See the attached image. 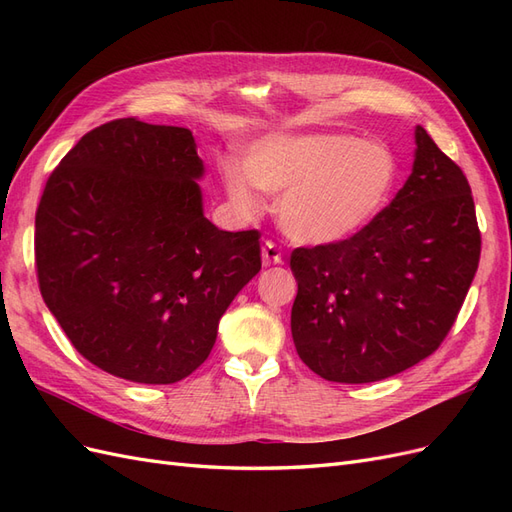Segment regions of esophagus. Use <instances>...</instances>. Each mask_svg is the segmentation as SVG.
I'll return each instance as SVG.
<instances>
[{
	"mask_svg": "<svg viewBox=\"0 0 512 512\" xmlns=\"http://www.w3.org/2000/svg\"><path fill=\"white\" fill-rule=\"evenodd\" d=\"M282 262V250L277 247L273 241H265L262 245V265L269 267V265H280Z\"/></svg>",
	"mask_w": 512,
	"mask_h": 512,
	"instance_id": "34e87169",
	"label": "esophagus"
}]
</instances>
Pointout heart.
<instances>
[{
	"instance_id": "1",
	"label": "heart",
	"mask_w": 512,
	"mask_h": 512,
	"mask_svg": "<svg viewBox=\"0 0 512 512\" xmlns=\"http://www.w3.org/2000/svg\"><path fill=\"white\" fill-rule=\"evenodd\" d=\"M397 175L389 147L352 134H273L250 147L245 168L222 166L228 200L239 215L260 213L258 188L282 194V228L309 245L359 235L389 205Z\"/></svg>"
}]
</instances>
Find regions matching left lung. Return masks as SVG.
I'll return each instance as SVG.
<instances>
[{"label":"left lung","mask_w":512,"mask_h":512,"mask_svg":"<svg viewBox=\"0 0 512 512\" xmlns=\"http://www.w3.org/2000/svg\"><path fill=\"white\" fill-rule=\"evenodd\" d=\"M414 164L378 218L346 241L297 247L290 329L301 361L324 380L391 378L438 350L480 258L463 170L416 126Z\"/></svg>","instance_id":"8db88e82"}]
</instances>
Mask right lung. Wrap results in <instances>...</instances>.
Here are the masks:
<instances>
[{
    "label": "right lung",
    "mask_w": 512,
    "mask_h": 512,
    "mask_svg": "<svg viewBox=\"0 0 512 512\" xmlns=\"http://www.w3.org/2000/svg\"><path fill=\"white\" fill-rule=\"evenodd\" d=\"M203 175L188 128L126 117L87 132L44 185L42 299L72 346L108 374L188 378L260 271L258 230L228 232L205 218Z\"/></svg>",
    "instance_id": "obj_1"
}]
</instances>
